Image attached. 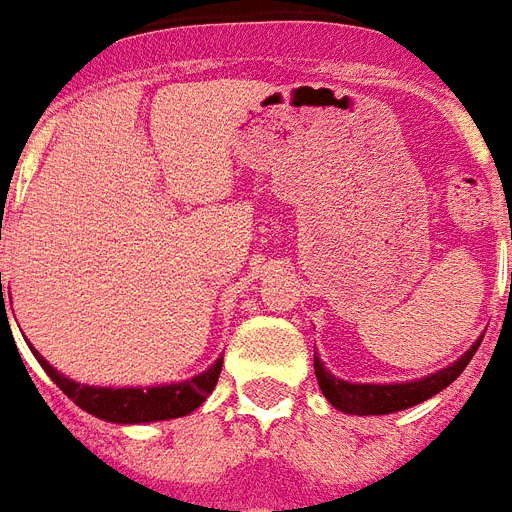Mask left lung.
Returning a JSON list of instances; mask_svg holds the SVG:
<instances>
[{
  "mask_svg": "<svg viewBox=\"0 0 512 512\" xmlns=\"http://www.w3.org/2000/svg\"><path fill=\"white\" fill-rule=\"evenodd\" d=\"M481 342H476L473 348L460 358L454 361L452 366H446L441 372L430 374L425 380H414L404 382V385H356V382H345L337 380L332 374L324 369L319 358H316V377H319L321 393L327 396V401L335 409L345 414H390V412H401V409H409L414 404H422L428 401L430 396H436L446 385H452L457 377L462 374V369L470 364V358L478 350Z\"/></svg>",
  "mask_w": 512,
  "mask_h": 512,
  "instance_id": "obj_1",
  "label": "left lung"
}]
</instances>
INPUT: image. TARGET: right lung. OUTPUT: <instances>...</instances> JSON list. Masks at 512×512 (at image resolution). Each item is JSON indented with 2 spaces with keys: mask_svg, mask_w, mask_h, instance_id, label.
I'll use <instances>...</instances> for the list:
<instances>
[{
  "mask_svg": "<svg viewBox=\"0 0 512 512\" xmlns=\"http://www.w3.org/2000/svg\"><path fill=\"white\" fill-rule=\"evenodd\" d=\"M2 276V273H0ZM0 316L7 319V308H4L2 295V279H0ZM10 327V324H7ZM36 353V350H34ZM39 364L52 377V382L66 393L76 406H82L84 412L95 414L100 420L122 422H156V420H172V417H185L191 414L196 406L204 404V398L215 390L220 369H223V358H217L215 364L209 366L207 372L193 377L188 382H177V385H162V388H92V385H79V382L68 380L63 374L44 361L39 353Z\"/></svg>",
  "mask_w": 512,
  "mask_h": 512,
  "instance_id": "1",
  "label": "right lung"
}]
</instances>
